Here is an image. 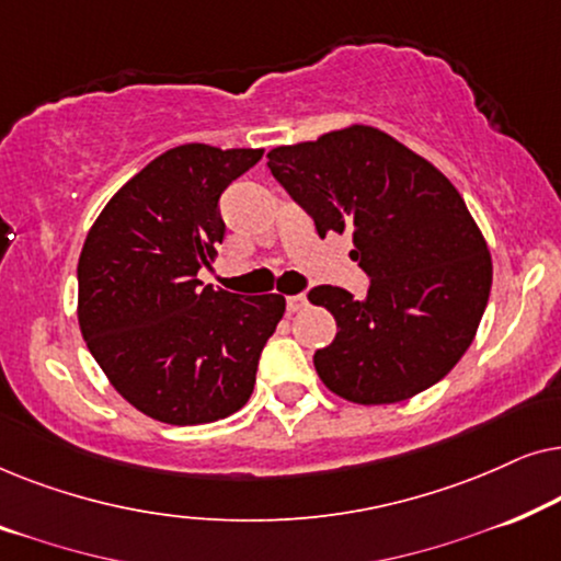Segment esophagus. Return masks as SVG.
I'll list each match as a JSON object with an SVG mask.
<instances>
[{
	"mask_svg": "<svg viewBox=\"0 0 561 561\" xmlns=\"http://www.w3.org/2000/svg\"><path fill=\"white\" fill-rule=\"evenodd\" d=\"M306 304H309V301H306V296H304V294H296V296H288V298H286L288 311H301Z\"/></svg>",
	"mask_w": 561,
	"mask_h": 561,
	"instance_id": "1",
	"label": "esophagus"
}]
</instances>
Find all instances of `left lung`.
<instances>
[{
	"instance_id": "8db88e82",
	"label": "left lung",
	"mask_w": 561,
	"mask_h": 561,
	"mask_svg": "<svg viewBox=\"0 0 561 561\" xmlns=\"http://www.w3.org/2000/svg\"><path fill=\"white\" fill-rule=\"evenodd\" d=\"M273 179L319 237L350 232L370 278L363 301L317 286L309 301L336 319L313 367L352 403H398L459 363L485 313L493 263L447 175L375 127L352 125L267 152Z\"/></svg>"
}]
</instances>
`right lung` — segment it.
<instances>
[{
    "label": "right lung",
    "instance_id": "1",
    "mask_svg": "<svg viewBox=\"0 0 561 561\" xmlns=\"http://www.w3.org/2000/svg\"><path fill=\"white\" fill-rule=\"evenodd\" d=\"M263 150L191 142L110 198L79 257V327L114 390L173 426L240 411L286 311L278 294L237 296L196 278L225 240L219 196Z\"/></svg>",
    "mask_w": 561,
    "mask_h": 561
}]
</instances>
